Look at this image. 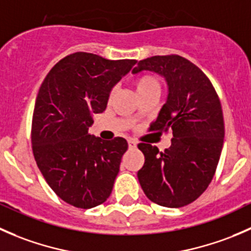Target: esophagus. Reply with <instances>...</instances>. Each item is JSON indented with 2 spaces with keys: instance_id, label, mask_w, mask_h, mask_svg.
Returning a JSON list of instances; mask_svg holds the SVG:
<instances>
[{
  "instance_id": "1",
  "label": "esophagus",
  "mask_w": 251,
  "mask_h": 251,
  "mask_svg": "<svg viewBox=\"0 0 251 251\" xmlns=\"http://www.w3.org/2000/svg\"><path fill=\"white\" fill-rule=\"evenodd\" d=\"M127 143H128V148H130V149H133V148H136V147H137V143H136V141L132 140V138H128Z\"/></svg>"
}]
</instances>
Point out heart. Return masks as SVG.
Instances as JSON below:
<instances>
[{"mask_svg":"<svg viewBox=\"0 0 251 251\" xmlns=\"http://www.w3.org/2000/svg\"><path fill=\"white\" fill-rule=\"evenodd\" d=\"M135 88L137 93L146 92L149 90H159V82L151 75H142L135 81ZM114 95V90L110 91V97Z\"/></svg>","mask_w":251,"mask_h":251,"instance_id":"1","label":"heart"}]
</instances>
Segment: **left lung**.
Here are the masks:
<instances>
[{
  "label": "left lung",
  "mask_w": 251,
  "mask_h": 251,
  "mask_svg": "<svg viewBox=\"0 0 251 251\" xmlns=\"http://www.w3.org/2000/svg\"><path fill=\"white\" fill-rule=\"evenodd\" d=\"M151 72L165 78L168 97L151 130L173 131L171 146L138 144L144 165L137 173L144 194L166 207H181L207 188L225 138L221 103L197 65L179 55H154L138 62L132 74Z\"/></svg>",
  "instance_id": "left-lung-1"
}]
</instances>
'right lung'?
Returning <instances> with one entry per match:
<instances>
[{
    "instance_id": "1",
    "label": "right lung",
    "mask_w": 251,
    "mask_h": 251,
    "mask_svg": "<svg viewBox=\"0 0 251 251\" xmlns=\"http://www.w3.org/2000/svg\"><path fill=\"white\" fill-rule=\"evenodd\" d=\"M136 63L77 52L58 62L40 87L32 151L48 186L68 204L91 209L109 198L127 142L123 137L103 141L91 136L88 127Z\"/></svg>"
}]
</instances>
